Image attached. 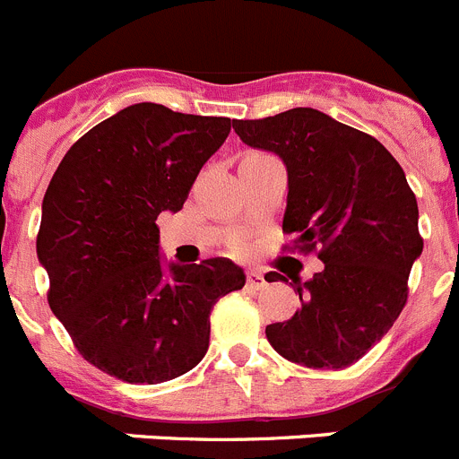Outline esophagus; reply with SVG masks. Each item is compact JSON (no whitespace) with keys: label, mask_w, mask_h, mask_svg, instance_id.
Wrapping results in <instances>:
<instances>
[{"label":"esophagus","mask_w":459,"mask_h":459,"mask_svg":"<svg viewBox=\"0 0 459 459\" xmlns=\"http://www.w3.org/2000/svg\"><path fill=\"white\" fill-rule=\"evenodd\" d=\"M246 284H247V289H252V291H259V289L266 287V280H264L262 273L250 271L246 277Z\"/></svg>","instance_id":"1"}]
</instances>
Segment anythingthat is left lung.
Returning a JSON list of instances; mask_svg holds the SVG:
<instances>
[{
	"mask_svg": "<svg viewBox=\"0 0 459 459\" xmlns=\"http://www.w3.org/2000/svg\"><path fill=\"white\" fill-rule=\"evenodd\" d=\"M232 127L246 145L287 163L281 232L296 238L284 250L314 252L323 262L312 280L293 275L302 307L266 327L268 342L302 367H351L401 316L411 264L423 250L405 172L377 138L316 108L234 120Z\"/></svg>",
	"mask_w": 459,
	"mask_h": 459,
	"instance_id": "1",
	"label": "left lung"
}]
</instances>
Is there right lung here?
<instances>
[{
    "mask_svg": "<svg viewBox=\"0 0 459 459\" xmlns=\"http://www.w3.org/2000/svg\"><path fill=\"white\" fill-rule=\"evenodd\" d=\"M230 117L141 102L95 125L58 163L43 200L38 259L48 302L92 367L159 385L200 364L212 309L246 275L225 257L163 273L161 212H179Z\"/></svg>",
    "mask_w": 459,
    "mask_h": 459,
    "instance_id": "obj_1",
    "label": "right lung"
}]
</instances>
